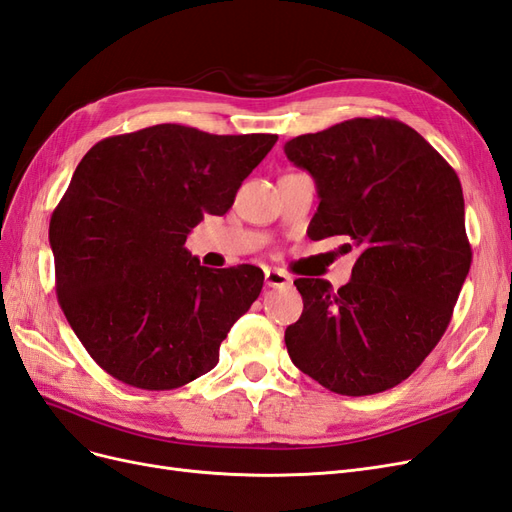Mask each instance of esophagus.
Returning <instances> with one entry per match:
<instances>
[{
    "instance_id": "esophagus-1",
    "label": "esophagus",
    "mask_w": 512,
    "mask_h": 512,
    "mask_svg": "<svg viewBox=\"0 0 512 512\" xmlns=\"http://www.w3.org/2000/svg\"><path fill=\"white\" fill-rule=\"evenodd\" d=\"M266 285L274 287V289L276 287H287V285H291V276L283 270L270 268V270H266Z\"/></svg>"
}]
</instances>
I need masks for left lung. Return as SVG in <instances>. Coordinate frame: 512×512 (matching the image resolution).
<instances>
[{
  "label": "left lung",
  "mask_w": 512,
  "mask_h": 512,
  "mask_svg": "<svg viewBox=\"0 0 512 512\" xmlns=\"http://www.w3.org/2000/svg\"><path fill=\"white\" fill-rule=\"evenodd\" d=\"M285 155L317 185L308 236L359 249L338 291L293 280L304 312L285 332L289 357L340 395L400 385L442 338L470 270L459 178L415 129L383 117L298 136Z\"/></svg>",
  "instance_id": "obj_1"
}]
</instances>
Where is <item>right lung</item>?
I'll return each mask as SVG.
<instances>
[{"label": "right lung", "instance_id": "add662e5", "mask_svg": "<svg viewBox=\"0 0 512 512\" xmlns=\"http://www.w3.org/2000/svg\"><path fill=\"white\" fill-rule=\"evenodd\" d=\"M278 136H214L176 123L97 142L53 212L63 315L117 381L166 391L210 372L259 298L255 266H200L185 242L225 214Z\"/></svg>", "mask_w": 512, "mask_h": 512}]
</instances>
